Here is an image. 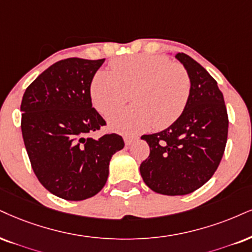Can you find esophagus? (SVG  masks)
Here are the masks:
<instances>
[{"mask_svg":"<svg viewBox=\"0 0 252 252\" xmlns=\"http://www.w3.org/2000/svg\"><path fill=\"white\" fill-rule=\"evenodd\" d=\"M135 140H136V136H127V135L124 136V141H125V144L127 146L132 145Z\"/></svg>","mask_w":252,"mask_h":252,"instance_id":"obj_1","label":"esophagus"}]
</instances>
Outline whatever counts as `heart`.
Returning a JSON list of instances; mask_svg holds the SVG:
<instances>
[{"label": "heart", "mask_w": 252, "mask_h": 252, "mask_svg": "<svg viewBox=\"0 0 252 252\" xmlns=\"http://www.w3.org/2000/svg\"><path fill=\"white\" fill-rule=\"evenodd\" d=\"M112 71H98L91 98L101 114H108L133 94L135 105L113 112L108 124L124 134H138L154 127L173 125L187 106L191 82L181 64L161 55H135L111 62Z\"/></svg>", "instance_id": "heart-1"}]
</instances>
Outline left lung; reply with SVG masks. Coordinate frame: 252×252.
<instances>
[{"label":"left lung","mask_w":252,"mask_h":252,"mask_svg":"<svg viewBox=\"0 0 252 252\" xmlns=\"http://www.w3.org/2000/svg\"><path fill=\"white\" fill-rule=\"evenodd\" d=\"M190 77L191 89L185 111L173 125L142 135L150 155L140 173L152 190L162 195H186L214 175L225 150L228 113L217 82L188 55L176 54Z\"/></svg>","instance_id":"obj_1"}]
</instances>
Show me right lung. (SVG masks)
Here are the masks:
<instances>
[{"label":"right lung","instance_id":"right-lung-1","mask_svg":"<svg viewBox=\"0 0 252 252\" xmlns=\"http://www.w3.org/2000/svg\"><path fill=\"white\" fill-rule=\"evenodd\" d=\"M105 60L67 58L52 64L22 98L21 128L38 181L51 194L82 201L101 190L108 164L124 140L116 133L90 134L106 125L92 107L91 83Z\"/></svg>","mask_w":252,"mask_h":252}]
</instances>
